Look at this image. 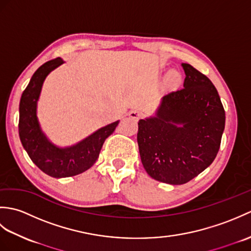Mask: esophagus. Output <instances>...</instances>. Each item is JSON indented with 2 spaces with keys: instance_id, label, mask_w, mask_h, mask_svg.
Segmentation results:
<instances>
[{
  "instance_id": "obj_1",
  "label": "esophagus",
  "mask_w": 251,
  "mask_h": 251,
  "mask_svg": "<svg viewBox=\"0 0 251 251\" xmlns=\"http://www.w3.org/2000/svg\"><path fill=\"white\" fill-rule=\"evenodd\" d=\"M129 117L130 119H132V120H135V121H138L139 119H141V117L143 116V113L141 111H138V110H132V111H130L129 112Z\"/></svg>"
}]
</instances>
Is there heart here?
<instances>
[{
	"label": "heart",
	"instance_id": "obj_1",
	"mask_svg": "<svg viewBox=\"0 0 251 251\" xmlns=\"http://www.w3.org/2000/svg\"><path fill=\"white\" fill-rule=\"evenodd\" d=\"M177 76H178L177 73H175V72L170 73V75H169V77H170V79H172V81H174V79H176V77H177Z\"/></svg>",
	"mask_w": 251,
	"mask_h": 251
}]
</instances>
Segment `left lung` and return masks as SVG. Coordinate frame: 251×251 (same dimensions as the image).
I'll return each mask as SVG.
<instances>
[{"label": "left lung", "instance_id": "left-lung-1", "mask_svg": "<svg viewBox=\"0 0 251 251\" xmlns=\"http://www.w3.org/2000/svg\"><path fill=\"white\" fill-rule=\"evenodd\" d=\"M183 88L162 98L156 116L138 123L137 141L148 175L183 184L209 166L219 151L226 112L216 87L189 63Z\"/></svg>", "mask_w": 251, "mask_h": 251}]
</instances>
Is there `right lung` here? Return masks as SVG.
Listing matches in <instances>:
<instances>
[{
	"label": "right lung",
	"instance_id": "obj_1",
	"mask_svg": "<svg viewBox=\"0 0 251 251\" xmlns=\"http://www.w3.org/2000/svg\"><path fill=\"white\" fill-rule=\"evenodd\" d=\"M56 58L42 65L32 75L19 103V137L31 161L42 172L54 178L72 177L86 172L97 161L104 140L119 125V121L106 125L71 147L59 148L42 131L36 116L37 100L46 76L62 65Z\"/></svg>",
	"mask_w": 251,
	"mask_h": 251
}]
</instances>
